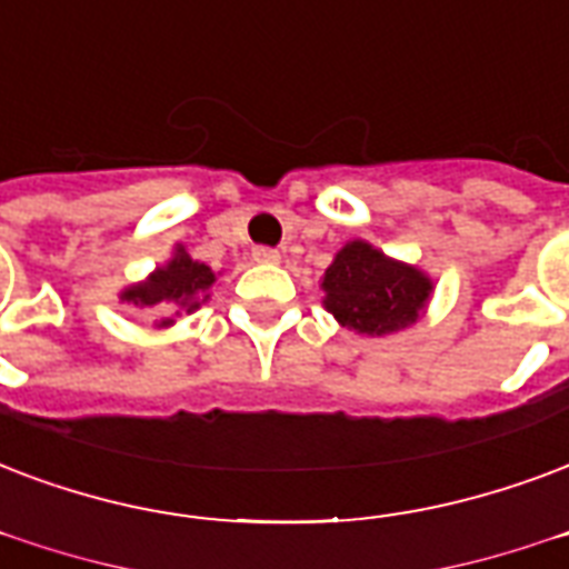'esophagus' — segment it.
Segmentation results:
<instances>
[{
	"label": "esophagus",
	"instance_id": "34e87169",
	"mask_svg": "<svg viewBox=\"0 0 569 569\" xmlns=\"http://www.w3.org/2000/svg\"><path fill=\"white\" fill-rule=\"evenodd\" d=\"M253 259L256 262H266V266H277L280 262V250H274V247H256Z\"/></svg>",
	"mask_w": 569,
	"mask_h": 569
}]
</instances>
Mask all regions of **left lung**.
<instances>
[{"instance_id":"left-lung-1","label":"left lung","mask_w":569,"mask_h":569,"mask_svg":"<svg viewBox=\"0 0 569 569\" xmlns=\"http://www.w3.org/2000/svg\"><path fill=\"white\" fill-rule=\"evenodd\" d=\"M325 310L349 331L385 337L420 319L432 295V280L367 241H349L322 277Z\"/></svg>"}]
</instances>
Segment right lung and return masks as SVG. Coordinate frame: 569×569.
I'll return each instance as SVG.
<instances>
[{
    "instance_id": "1",
    "label": "right lung",
    "mask_w": 569,
    "mask_h": 569,
    "mask_svg": "<svg viewBox=\"0 0 569 569\" xmlns=\"http://www.w3.org/2000/svg\"><path fill=\"white\" fill-rule=\"evenodd\" d=\"M214 271L206 262L190 259L184 247H176V253L167 266H160L158 271H151L142 283L128 286L121 292V301L133 303L140 310H149L154 316H163L158 328H167L176 319H169V313L179 316V310H199V303L208 301V289L214 286Z\"/></svg>"
}]
</instances>
